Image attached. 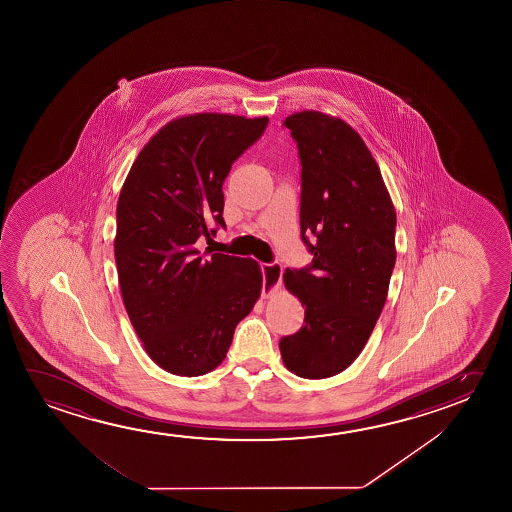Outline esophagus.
<instances>
[{
    "mask_svg": "<svg viewBox=\"0 0 512 512\" xmlns=\"http://www.w3.org/2000/svg\"><path fill=\"white\" fill-rule=\"evenodd\" d=\"M262 276H264V287H262V296L266 298L269 292L275 291L282 285V266L278 262L273 264H262Z\"/></svg>",
    "mask_w": 512,
    "mask_h": 512,
    "instance_id": "esophagus-1",
    "label": "esophagus"
}]
</instances>
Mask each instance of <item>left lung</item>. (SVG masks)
<instances>
[{
    "mask_svg": "<svg viewBox=\"0 0 512 512\" xmlns=\"http://www.w3.org/2000/svg\"><path fill=\"white\" fill-rule=\"evenodd\" d=\"M284 126L298 143L301 239L314 259L285 269L305 326L280 340V353L299 378H331L362 353L385 307L397 218L378 163L353 127L310 110L292 113Z\"/></svg>",
    "mask_w": 512,
    "mask_h": 512,
    "instance_id": "left-lung-1",
    "label": "left lung"
}]
</instances>
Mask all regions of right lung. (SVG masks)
Wrapping results in <instances>:
<instances>
[{"label": "right lung", "instance_id": "1", "mask_svg": "<svg viewBox=\"0 0 512 512\" xmlns=\"http://www.w3.org/2000/svg\"><path fill=\"white\" fill-rule=\"evenodd\" d=\"M268 117L197 113L161 127L140 150L117 205L115 262L127 315L145 351L175 376H202L227 356L262 289L259 262L202 257L223 221V182Z\"/></svg>", "mask_w": 512, "mask_h": 512}]
</instances>
